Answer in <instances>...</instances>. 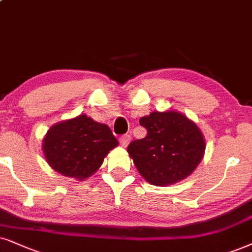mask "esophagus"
<instances>
[{
  "label": "esophagus",
  "instance_id": "34e87169",
  "mask_svg": "<svg viewBox=\"0 0 252 252\" xmlns=\"http://www.w3.org/2000/svg\"><path fill=\"white\" fill-rule=\"evenodd\" d=\"M130 141H131V136L130 135H123L120 137V143L122 146H128Z\"/></svg>",
  "mask_w": 252,
  "mask_h": 252
}]
</instances>
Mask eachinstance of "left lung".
<instances>
[{
  "instance_id": "left-lung-1",
  "label": "left lung",
  "mask_w": 252,
  "mask_h": 252,
  "mask_svg": "<svg viewBox=\"0 0 252 252\" xmlns=\"http://www.w3.org/2000/svg\"><path fill=\"white\" fill-rule=\"evenodd\" d=\"M146 136L132 141L128 154L141 176L151 185L166 186L193 173L205 154L201 130L174 110L152 111L139 120Z\"/></svg>"
}]
</instances>
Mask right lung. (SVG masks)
<instances>
[{"label": "right lung", "instance_id": "add662e5", "mask_svg": "<svg viewBox=\"0 0 252 252\" xmlns=\"http://www.w3.org/2000/svg\"><path fill=\"white\" fill-rule=\"evenodd\" d=\"M119 145L107 124L79 115L52 126L43 139V151L53 170L82 181L95 173L110 150Z\"/></svg>", "mask_w": 252, "mask_h": 252}]
</instances>
